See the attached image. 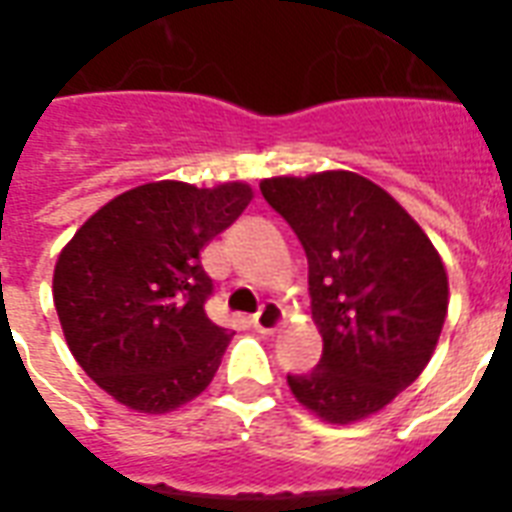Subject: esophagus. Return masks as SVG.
<instances>
[{
	"label": "esophagus",
	"instance_id": "1",
	"mask_svg": "<svg viewBox=\"0 0 512 512\" xmlns=\"http://www.w3.org/2000/svg\"><path fill=\"white\" fill-rule=\"evenodd\" d=\"M252 324H255V329L260 335H276L281 324H284V311H281V305L265 303L263 308H260V313L252 319Z\"/></svg>",
	"mask_w": 512,
	"mask_h": 512
}]
</instances>
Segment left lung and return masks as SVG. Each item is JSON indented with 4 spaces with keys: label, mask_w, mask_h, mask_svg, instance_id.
I'll return each mask as SVG.
<instances>
[{
    "label": "left lung",
    "mask_w": 512,
    "mask_h": 512,
    "mask_svg": "<svg viewBox=\"0 0 512 512\" xmlns=\"http://www.w3.org/2000/svg\"><path fill=\"white\" fill-rule=\"evenodd\" d=\"M265 201L308 255L313 321L324 340L311 374L289 390L319 420L372 417L428 366L449 308L444 260L417 220L348 170L265 177Z\"/></svg>",
    "instance_id": "1"
}]
</instances>
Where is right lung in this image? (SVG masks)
I'll return each instance as SVG.
<instances>
[{
    "instance_id": "1",
    "label": "right lung",
    "mask_w": 512,
    "mask_h": 512,
    "mask_svg": "<svg viewBox=\"0 0 512 512\" xmlns=\"http://www.w3.org/2000/svg\"><path fill=\"white\" fill-rule=\"evenodd\" d=\"M252 196L241 180H156L103 204L60 249L52 300L68 350L122 406L175 412L212 382L233 332L204 313L199 255Z\"/></svg>"
}]
</instances>
